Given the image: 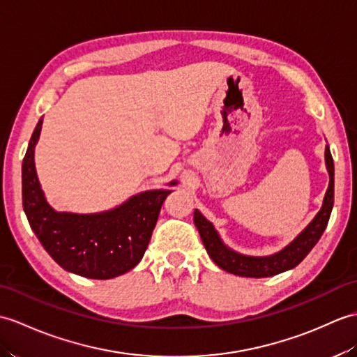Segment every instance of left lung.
<instances>
[{
    "instance_id": "obj_1",
    "label": "left lung",
    "mask_w": 357,
    "mask_h": 357,
    "mask_svg": "<svg viewBox=\"0 0 357 357\" xmlns=\"http://www.w3.org/2000/svg\"><path fill=\"white\" fill-rule=\"evenodd\" d=\"M326 164L330 175V184L324 197V204L319 213L310 222V225L305 228L303 233L298 236L294 242L286 246L283 251H280L269 257H248L237 254L222 243L218 233L214 231L211 223L206 220L201 213L195 210V225L201 234L204 246L206 252L223 271L234 273L240 277H251V278H263L277 275L280 272L295 268L300 264L304 257L307 255L312 248L318 243L322 233L328 223L331 208L335 202V165L333 158H331L328 146L326 147Z\"/></svg>"
}]
</instances>
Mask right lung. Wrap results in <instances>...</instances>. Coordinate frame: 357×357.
Here are the masks:
<instances>
[{"mask_svg":"<svg viewBox=\"0 0 357 357\" xmlns=\"http://www.w3.org/2000/svg\"><path fill=\"white\" fill-rule=\"evenodd\" d=\"M40 128L43 120L33 130L22 161V206L44 250L65 271L88 278H114L135 268L172 190L139 193L100 214L57 213L45 202L33 161Z\"/></svg>","mask_w":357,"mask_h":357,"instance_id":"right-lung-1","label":"right lung"}]
</instances>
